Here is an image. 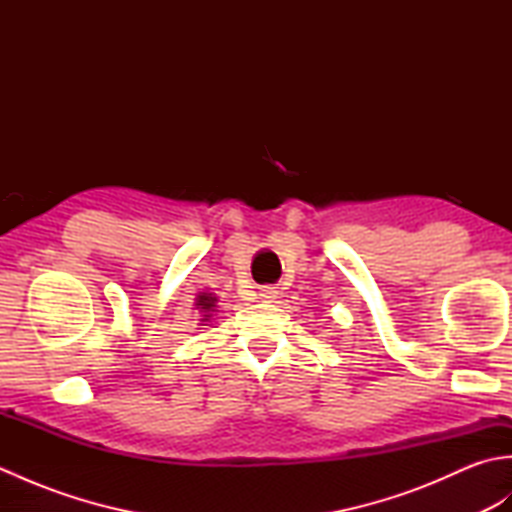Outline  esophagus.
<instances>
[{
	"instance_id": "esophagus-1",
	"label": "esophagus",
	"mask_w": 512,
	"mask_h": 512,
	"mask_svg": "<svg viewBox=\"0 0 512 512\" xmlns=\"http://www.w3.org/2000/svg\"><path fill=\"white\" fill-rule=\"evenodd\" d=\"M277 295H279V290H277V288H273V286H264L262 290H259V299L266 301V303L275 301V299H277Z\"/></svg>"
}]
</instances>
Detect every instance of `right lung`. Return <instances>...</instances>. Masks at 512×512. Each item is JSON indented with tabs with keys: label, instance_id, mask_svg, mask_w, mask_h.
Wrapping results in <instances>:
<instances>
[{
	"label": "right lung",
	"instance_id": "1",
	"mask_svg": "<svg viewBox=\"0 0 512 512\" xmlns=\"http://www.w3.org/2000/svg\"><path fill=\"white\" fill-rule=\"evenodd\" d=\"M215 303H217V297L211 295V292H200L198 299H195V306H198V310L202 312L200 321H209L211 312H215Z\"/></svg>",
	"mask_w": 512,
	"mask_h": 512
}]
</instances>
